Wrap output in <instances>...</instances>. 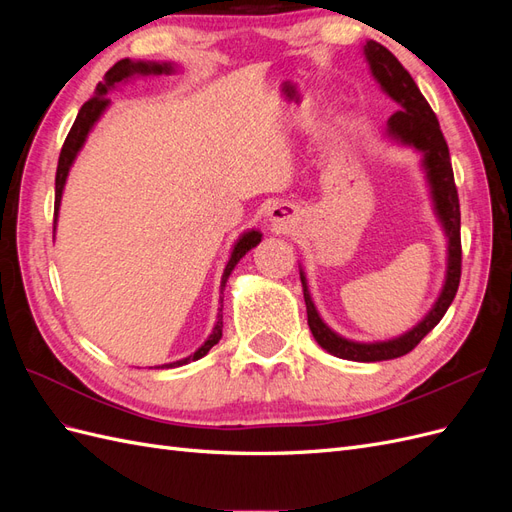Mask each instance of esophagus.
<instances>
[{
  "mask_svg": "<svg viewBox=\"0 0 512 512\" xmlns=\"http://www.w3.org/2000/svg\"><path fill=\"white\" fill-rule=\"evenodd\" d=\"M269 220H271L275 230L286 232L294 226V220H297V211H294V207L290 203H280V205L271 207Z\"/></svg>",
  "mask_w": 512,
  "mask_h": 512,
  "instance_id": "34e87169",
  "label": "esophagus"
}]
</instances>
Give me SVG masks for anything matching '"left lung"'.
I'll use <instances>...</instances> for the list:
<instances>
[{"mask_svg":"<svg viewBox=\"0 0 512 512\" xmlns=\"http://www.w3.org/2000/svg\"><path fill=\"white\" fill-rule=\"evenodd\" d=\"M363 53L369 64L371 76L378 81L380 89L399 104V111L391 115L389 123H386V134L399 145H406L416 149L418 153H423V168L431 190L433 209H436V215L448 239L446 277L438 301L433 303L425 318L414 324L410 331L399 337L386 339V342H352V339H346L331 331L320 318L318 309L312 301V294L307 290L305 273L301 271L307 324L316 342L329 354L339 356V359L376 363L397 359V356H404L410 350H414L418 342H421V339L442 320L446 309L451 307L461 277V213L451 156H448V145L442 136L436 113L431 111V106L423 98L421 89L416 87L410 72L399 64L397 57L386 49V46H382L376 40H367L363 46Z\"/></svg>","mask_w":512,"mask_h":512,"instance_id":"8db88e82","label":"left lung"}]
</instances>
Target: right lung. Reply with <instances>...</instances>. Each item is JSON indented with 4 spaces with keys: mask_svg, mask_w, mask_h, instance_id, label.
Segmentation results:
<instances>
[{
    "mask_svg": "<svg viewBox=\"0 0 512 512\" xmlns=\"http://www.w3.org/2000/svg\"><path fill=\"white\" fill-rule=\"evenodd\" d=\"M170 72H175V64H168V61H162V64H160V61H132V59L126 57V59L117 61V64L104 74V81L98 83L94 98H89L81 106V111H79V115H76L72 128H70V132L66 136V143H64V147H61V153H59L57 175H55V222H57V213H59V205H61V194H64V185H66L70 168H72L76 156H79V151L83 149L91 128L96 126V121L102 117V113L106 111V106L111 104V100L106 98L108 91L115 89L119 83L132 79V76H151V74H170ZM260 239H262L260 230H254V228L243 232V235L237 239L235 247H232V252H230V258L226 262L224 275H222V292L226 288V282H228L232 269L237 267V262L247 252H250L252 247H256L260 243ZM220 312H222V307H220ZM222 327H224V324H222V314H218V322H215L213 333L207 337V342L203 346H200L194 354L185 356V359L175 361V363H168V365H162V367H181V365H188L192 361L203 359V356L215 344L220 342Z\"/></svg>",
    "mask_w": 512,
    "mask_h": 512,
    "instance_id": "1",
    "label": "right lung"
}]
</instances>
